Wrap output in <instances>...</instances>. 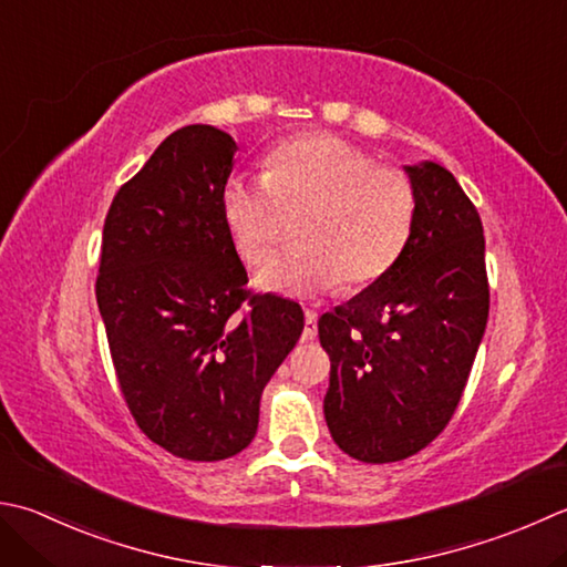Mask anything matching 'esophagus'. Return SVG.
<instances>
[{"mask_svg":"<svg viewBox=\"0 0 567 567\" xmlns=\"http://www.w3.org/2000/svg\"><path fill=\"white\" fill-rule=\"evenodd\" d=\"M317 319H319V315L315 312V309H307V312H305L302 341H315V337H317Z\"/></svg>","mask_w":567,"mask_h":567,"instance_id":"34e87169","label":"esophagus"}]
</instances>
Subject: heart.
I'll return each instance as SVG.
<instances>
[{"label":"heart","mask_w":567,"mask_h":567,"mask_svg":"<svg viewBox=\"0 0 567 567\" xmlns=\"http://www.w3.org/2000/svg\"><path fill=\"white\" fill-rule=\"evenodd\" d=\"M220 214L238 258L258 268L299 218L302 246L277 255L258 275L262 290L285 297L359 292L395 268L413 238L417 192L398 166L334 135L292 137L268 154L262 179L230 174Z\"/></svg>","instance_id":"1"}]
</instances>
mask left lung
Here are the masks:
<instances>
[{
	"label": "left lung",
	"mask_w": 567,
	"mask_h": 567,
	"mask_svg": "<svg viewBox=\"0 0 567 567\" xmlns=\"http://www.w3.org/2000/svg\"><path fill=\"white\" fill-rule=\"evenodd\" d=\"M405 172L417 218L403 258L319 319L331 361L329 432L369 464L401 462L447 427L489 317L480 210L445 166Z\"/></svg>",
	"instance_id": "left-lung-1"
}]
</instances>
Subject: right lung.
<instances>
[{"instance_id":"add662e5","label":"right lung","mask_w":567,"mask_h":567,"mask_svg":"<svg viewBox=\"0 0 567 567\" xmlns=\"http://www.w3.org/2000/svg\"><path fill=\"white\" fill-rule=\"evenodd\" d=\"M236 142L172 132L105 216L95 297L120 393L154 445L192 462L246 450L260 395L305 329L297 302L248 290L220 214Z\"/></svg>"}]
</instances>
